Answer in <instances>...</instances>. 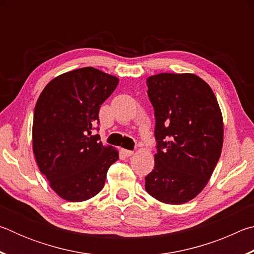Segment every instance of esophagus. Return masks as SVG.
Listing matches in <instances>:
<instances>
[{
  "label": "esophagus",
  "mask_w": 254,
  "mask_h": 254,
  "mask_svg": "<svg viewBox=\"0 0 254 254\" xmlns=\"http://www.w3.org/2000/svg\"><path fill=\"white\" fill-rule=\"evenodd\" d=\"M122 152H123V154L126 157H131L132 154L134 153L133 151H131V150H127V149H122Z\"/></svg>",
  "instance_id": "1"
}]
</instances>
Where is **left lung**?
<instances>
[{
  "instance_id": "left-lung-1",
  "label": "left lung",
  "mask_w": 254,
  "mask_h": 254,
  "mask_svg": "<svg viewBox=\"0 0 254 254\" xmlns=\"http://www.w3.org/2000/svg\"><path fill=\"white\" fill-rule=\"evenodd\" d=\"M154 110L157 153L145 190L165 204H184L207 185L223 147L222 112L209 85L195 74L147 79Z\"/></svg>"
}]
</instances>
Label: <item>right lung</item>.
I'll return each instance as SVG.
<instances>
[{
    "label": "right lung",
    "instance_id": "1",
    "mask_svg": "<svg viewBox=\"0 0 254 254\" xmlns=\"http://www.w3.org/2000/svg\"><path fill=\"white\" fill-rule=\"evenodd\" d=\"M119 78L93 67L59 75L47 84L33 114L32 149L41 174L59 197L72 203L92 198L104 187L118 150L93 134L101 105ZM98 130V128H97Z\"/></svg>",
    "mask_w": 254,
    "mask_h": 254
}]
</instances>
